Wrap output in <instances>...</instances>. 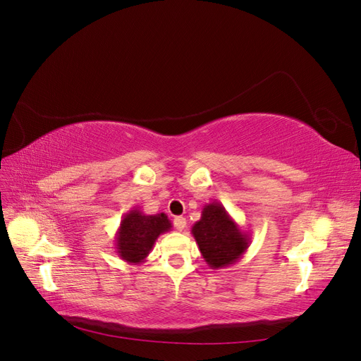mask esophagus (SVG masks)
I'll return each instance as SVG.
<instances>
[{"label": "esophagus", "instance_id": "esophagus-1", "mask_svg": "<svg viewBox=\"0 0 361 361\" xmlns=\"http://www.w3.org/2000/svg\"><path fill=\"white\" fill-rule=\"evenodd\" d=\"M173 223H174V227H176V231H179V232H182L185 227H187V220H185L183 216H176L173 220Z\"/></svg>", "mask_w": 361, "mask_h": 361}]
</instances>
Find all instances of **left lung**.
Returning a JSON list of instances; mask_svg holds the SVG:
<instances>
[{"label":"left lung","mask_w":361,"mask_h":361,"mask_svg":"<svg viewBox=\"0 0 361 361\" xmlns=\"http://www.w3.org/2000/svg\"><path fill=\"white\" fill-rule=\"evenodd\" d=\"M200 253L211 269L233 265L250 247V235L243 232L220 202L203 206L202 216L191 227Z\"/></svg>","instance_id":"left-lung-1"}]
</instances>
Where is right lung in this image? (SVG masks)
Here are the masks:
<instances>
[{
  "mask_svg": "<svg viewBox=\"0 0 361 361\" xmlns=\"http://www.w3.org/2000/svg\"><path fill=\"white\" fill-rule=\"evenodd\" d=\"M170 228L171 221L164 212L146 215L134 207L123 215L117 228L114 245L118 257L130 265L143 264L159 235Z\"/></svg>",
  "mask_w": 361,
  "mask_h": 361,
  "instance_id": "obj_1",
  "label": "right lung"
}]
</instances>
